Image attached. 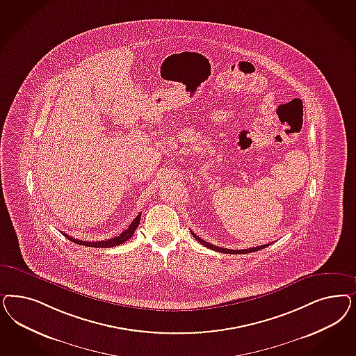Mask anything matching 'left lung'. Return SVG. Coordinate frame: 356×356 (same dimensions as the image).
I'll use <instances>...</instances> for the list:
<instances>
[{
    "label": "left lung",
    "mask_w": 356,
    "mask_h": 356,
    "mask_svg": "<svg viewBox=\"0 0 356 356\" xmlns=\"http://www.w3.org/2000/svg\"><path fill=\"white\" fill-rule=\"evenodd\" d=\"M193 233V232H191ZM193 236H194V238H195L196 241L200 242L202 245H204L206 248L208 249H211V250H215V252H225V254H248V252H258V250H262L264 248H267V246H270L271 243H266V245H262V246H258V248H252V249H242V250H233V249H225V248H218V246H215V245H212V243H208V242L204 241V240H202L199 236H196L195 233H193Z\"/></svg>",
    "instance_id": "obj_1"
}]
</instances>
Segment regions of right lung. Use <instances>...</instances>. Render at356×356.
I'll return each mask as SVG.
<instances>
[{"mask_svg":"<svg viewBox=\"0 0 356 356\" xmlns=\"http://www.w3.org/2000/svg\"><path fill=\"white\" fill-rule=\"evenodd\" d=\"M140 218H141V213H138V216L135 218V220L131 222V225H129L124 232H122L119 236H115L114 238H110V240H106V241H81V240L73 238L72 236H68V234H65V233H63V234H64L68 240H70V241H73L74 243H79V245H83V246H90V248H114V246H118V245L126 242L127 240H129V238L134 236L135 230H136V228L138 227Z\"/></svg>","mask_w":356,"mask_h":356,"instance_id":"right-lung-1","label":"right lung"}]
</instances>
